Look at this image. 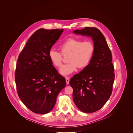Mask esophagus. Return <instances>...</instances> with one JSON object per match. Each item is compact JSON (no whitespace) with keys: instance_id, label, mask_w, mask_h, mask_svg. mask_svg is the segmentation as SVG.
Wrapping results in <instances>:
<instances>
[{"instance_id":"esophagus-1","label":"esophagus","mask_w":133,"mask_h":133,"mask_svg":"<svg viewBox=\"0 0 133 133\" xmlns=\"http://www.w3.org/2000/svg\"><path fill=\"white\" fill-rule=\"evenodd\" d=\"M65 81L67 84H69V77H65Z\"/></svg>"}]
</instances>
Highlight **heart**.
I'll list each match as a JSON object with an SVG mask.
<instances>
[{
	"label": "heart",
	"mask_w": 133,
	"mask_h": 133,
	"mask_svg": "<svg viewBox=\"0 0 133 133\" xmlns=\"http://www.w3.org/2000/svg\"><path fill=\"white\" fill-rule=\"evenodd\" d=\"M61 53L54 49L49 51V58L51 63L56 67L61 65L63 55L69 54L67 64L62 65L59 73L63 75H70L77 70L78 68H84L89 65L93 57L95 46L91 41L83 42L77 38H69L60 45Z\"/></svg>",
	"instance_id": "heart-1"
}]
</instances>
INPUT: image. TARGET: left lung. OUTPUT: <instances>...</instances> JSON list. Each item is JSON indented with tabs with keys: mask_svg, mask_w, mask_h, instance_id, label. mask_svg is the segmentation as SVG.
I'll return each instance as SVG.
<instances>
[{
	"mask_svg": "<svg viewBox=\"0 0 133 133\" xmlns=\"http://www.w3.org/2000/svg\"><path fill=\"white\" fill-rule=\"evenodd\" d=\"M73 32L90 37L95 46L89 65L74 75L69 82L76 107L84 112H93L101 109L111 95L115 78L111 53L105 37L97 28L85 27Z\"/></svg>",
	"mask_w": 133,
	"mask_h": 133,
	"instance_id": "8db88e82",
	"label": "left lung"
}]
</instances>
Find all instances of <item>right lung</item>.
Masks as SVG:
<instances>
[{
    "instance_id": "obj_1",
    "label": "right lung",
    "mask_w": 133,
    "mask_h": 133,
    "mask_svg": "<svg viewBox=\"0 0 133 133\" xmlns=\"http://www.w3.org/2000/svg\"><path fill=\"white\" fill-rule=\"evenodd\" d=\"M63 29L36 31L19 54L15 80L19 98L29 110L45 114L53 109L57 96L66 85L49 58V51Z\"/></svg>"
}]
</instances>
